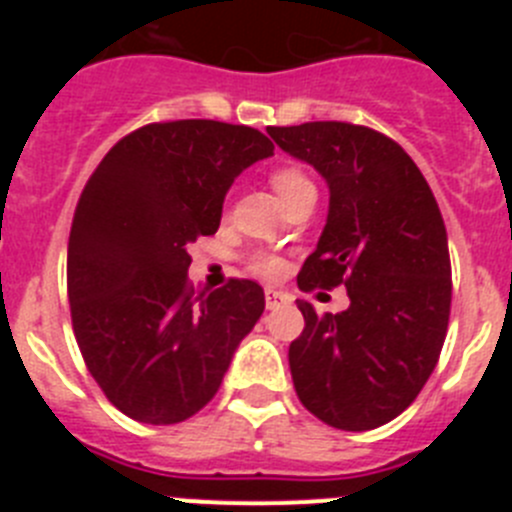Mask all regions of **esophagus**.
<instances>
[{
	"label": "esophagus",
	"mask_w": 512,
	"mask_h": 512,
	"mask_svg": "<svg viewBox=\"0 0 512 512\" xmlns=\"http://www.w3.org/2000/svg\"><path fill=\"white\" fill-rule=\"evenodd\" d=\"M264 297H266V310H277V307L289 305V302H292V297H289L287 292H282V289H266Z\"/></svg>",
	"instance_id": "1"
}]
</instances>
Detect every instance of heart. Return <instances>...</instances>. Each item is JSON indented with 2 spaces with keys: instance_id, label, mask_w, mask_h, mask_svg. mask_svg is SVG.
Instances as JSON below:
<instances>
[{
  "instance_id": "heart-1",
  "label": "heart",
  "mask_w": 512,
  "mask_h": 512,
  "mask_svg": "<svg viewBox=\"0 0 512 512\" xmlns=\"http://www.w3.org/2000/svg\"><path fill=\"white\" fill-rule=\"evenodd\" d=\"M271 187H274V192L279 194V200L284 205H289L307 189H315L310 179L300 169H295V166H279V169L271 171ZM251 269L264 279H277L287 271V264H284V259L274 256V253H256L251 259Z\"/></svg>"
}]
</instances>
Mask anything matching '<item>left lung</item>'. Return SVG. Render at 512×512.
<instances>
[{
    "label": "left lung",
    "instance_id": "left-lung-1",
    "mask_svg": "<svg viewBox=\"0 0 512 512\" xmlns=\"http://www.w3.org/2000/svg\"><path fill=\"white\" fill-rule=\"evenodd\" d=\"M282 151L328 182L318 248L297 287H346L351 305L289 343L300 402L341 431H372L408 408L441 356L451 312L446 225L425 176L395 140L351 122L269 128Z\"/></svg>",
    "mask_w": 512,
    "mask_h": 512
}]
</instances>
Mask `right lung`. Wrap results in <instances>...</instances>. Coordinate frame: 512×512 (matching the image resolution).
Here are the masks:
<instances>
[{
  "mask_svg": "<svg viewBox=\"0 0 512 512\" xmlns=\"http://www.w3.org/2000/svg\"><path fill=\"white\" fill-rule=\"evenodd\" d=\"M271 153L246 125L151 122L89 176L69 235L71 323L89 374L128 418L200 413L261 318L264 289L251 279L194 292L187 246L220 228L235 176Z\"/></svg>",
  "mask_w": 512,
  "mask_h": 512,
  "instance_id": "1",
  "label": "right lung"
}]
</instances>
